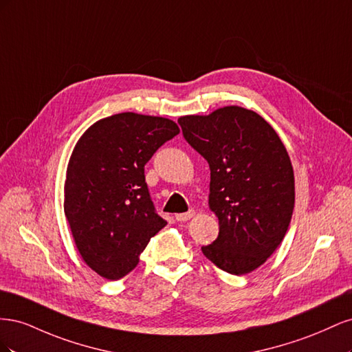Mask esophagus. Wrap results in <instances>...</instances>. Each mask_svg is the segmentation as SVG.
<instances>
[{"mask_svg": "<svg viewBox=\"0 0 352 352\" xmlns=\"http://www.w3.org/2000/svg\"><path fill=\"white\" fill-rule=\"evenodd\" d=\"M195 214L194 210H189L188 212H180V214H176V220L177 221H186L189 219H192Z\"/></svg>", "mask_w": 352, "mask_h": 352, "instance_id": "esophagus-1", "label": "esophagus"}]
</instances>
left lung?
<instances>
[{"instance_id":"1","label":"left lung","mask_w":352,"mask_h":352,"mask_svg":"<svg viewBox=\"0 0 352 352\" xmlns=\"http://www.w3.org/2000/svg\"><path fill=\"white\" fill-rule=\"evenodd\" d=\"M177 123L211 172L208 206L220 229L202 254L221 270L247 274L279 247L291 223L295 180L286 148L261 116L238 105Z\"/></svg>"}]
</instances>
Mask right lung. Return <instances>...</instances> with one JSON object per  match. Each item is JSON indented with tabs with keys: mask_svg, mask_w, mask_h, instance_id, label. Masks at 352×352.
<instances>
[{
	"mask_svg": "<svg viewBox=\"0 0 352 352\" xmlns=\"http://www.w3.org/2000/svg\"><path fill=\"white\" fill-rule=\"evenodd\" d=\"M179 133L164 117L120 113L94 123L72 153L65 184V214L83 261L117 280L132 272L160 217L144 167Z\"/></svg>",
	"mask_w": 352,
	"mask_h": 352,
	"instance_id": "1",
	"label": "right lung"
}]
</instances>
